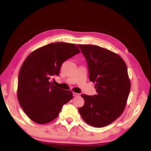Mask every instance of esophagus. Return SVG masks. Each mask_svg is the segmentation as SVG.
<instances>
[{"label":"esophagus","instance_id":"esophagus-1","mask_svg":"<svg viewBox=\"0 0 151 151\" xmlns=\"http://www.w3.org/2000/svg\"><path fill=\"white\" fill-rule=\"evenodd\" d=\"M73 96L75 97H78L79 96H80L79 93H73Z\"/></svg>","mask_w":151,"mask_h":151}]
</instances>
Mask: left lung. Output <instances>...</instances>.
Masks as SVG:
<instances>
[{"instance_id":"obj_1","label":"left lung","mask_w":151,"mask_h":151,"mask_svg":"<svg viewBox=\"0 0 151 151\" xmlns=\"http://www.w3.org/2000/svg\"><path fill=\"white\" fill-rule=\"evenodd\" d=\"M86 58L90 81L96 94H82L84 105L78 109L84 121L94 127L109 125L125 108L130 91L127 67L120 56L96 45H77Z\"/></svg>"}]
</instances>
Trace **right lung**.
I'll use <instances>...</instances> for the list:
<instances>
[{
  "instance_id": "right-lung-1",
  "label": "right lung",
  "mask_w": 151,
  "mask_h": 151,
  "mask_svg": "<svg viewBox=\"0 0 151 151\" xmlns=\"http://www.w3.org/2000/svg\"><path fill=\"white\" fill-rule=\"evenodd\" d=\"M80 52L74 44L58 42L36 50L26 58L18 76L17 98L31 120L39 124L52 122L73 98L72 91L58 88L50 79L59 76L63 62Z\"/></svg>"
}]
</instances>
